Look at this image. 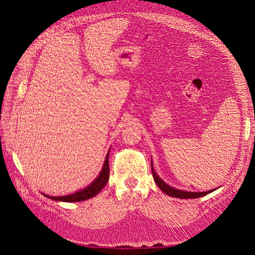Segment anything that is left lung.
I'll return each instance as SVG.
<instances>
[{
  "mask_svg": "<svg viewBox=\"0 0 255 255\" xmlns=\"http://www.w3.org/2000/svg\"><path fill=\"white\" fill-rule=\"evenodd\" d=\"M151 169H152L153 179H154V181H155L156 185L168 196H171V197H174V198H179V199H195V198H200V197L206 196V195L211 194L212 191L215 190V189H213V190H207V191H203V192H192V191H184V190H179V189L172 188V187L169 186V185H167L155 173V171H154V169H153L152 163H151Z\"/></svg>",
  "mask_w": 255,
  "mask_h": 255,
  "instance_id": "obj_1",
  "label": "left lung"
}]
</instances>
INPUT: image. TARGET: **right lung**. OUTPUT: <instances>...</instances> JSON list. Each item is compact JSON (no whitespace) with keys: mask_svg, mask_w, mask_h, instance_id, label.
I'll list each match as a JSON object with an SVG mask.
<instances>
[{"mask_svg":"<svg viewBox=\"0 0 255 255\" xmlns=\"http://www.w3.org/2000/svg\"><path fill=\"white\" fill-rule=\"evenodd\" d=\"M109 154H110V152H109ZM109 154H107L101 172H100L99 176L89 185L88 187L84 188L83 190H80L78 192H74V194H72V195H68V196H61V197H50L47 195H44V196L52 199V200H55V201H64V202H80V201H85V200H88L92 197H95L104 188V186L107 184V181H109V179H110Z\"/></svg>","mask_w":255,"mask_h":255,"instance_id":"1","label":"right lung"}]
</instances>
